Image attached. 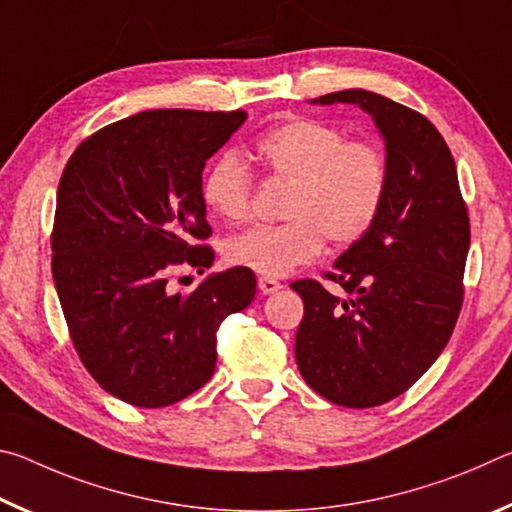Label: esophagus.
Segmentation results:
<instances>
[{
    "label": "esophagus",
    "instance_id": "esophagus-1",
    "mask_svg": "<svg viewBox=\"0 0 512 512\" xmlns=\"http://www.w3.org/2000/svg\"><path fill=\"white\" fill-rule=\"evenodd\" d=\"M257 284H259V291H262L264 296H271V293L282 289V284L277 282V280H273V277H259Z\"/></svg>",
    "mask_w": 512,
    "mask_h": 512
}]
</instances>
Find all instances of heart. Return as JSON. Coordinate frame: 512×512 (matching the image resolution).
I'll use <instances>...</instances> for the list:
<instances>
[{
    "mask_svg": "<svg viewBox=\"0 0 512 512\" xmlns=\"http://www.w3.org/2000/svg\"><path fill=\"white\" fill-rule=\"evenodd\" d=\"M255 158L273 183L287 185L277 225H255L225 241L228 264L262 277H282L334 246L357 244L377 223L393 183L386 146L350 140L343 128L320 119H291L262 135ZM201 198L223 223L250 214L253 178L237 155L225 153L207 169Z\"/></svg>",
    "mask_w": 512,
    "mask_h": 512,
    "instance_id": "obj_1",
    "label": "heart"
}]
</instances>
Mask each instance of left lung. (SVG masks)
I'll use <instances>...</instances> for the list:
<instances>
[{"instance_id":"left-lung-1","label":"left lung","mask_w":512,"mask_h":512,"mask_svg":"<svg viewBox=\"0 0 512 512\" xmlns=\"http://www.w3.org/2000/svg\"><path fill=\"white\" fill-rule=\"evenodd\" d=\"M320 103H359L386 140L393 183L377 223L318 280H296L305 302L296 332L302 379L325 400L370 409L418 381L449 341L463 307L470 214L443 135L418 110L368 90Z\"/></svg>"}]
</instances>
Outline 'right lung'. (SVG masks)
I'll list each match as a JSON object with an SVG mask.
<instances>
[{"instance_id":"add662e5","label":"right lung","mask_w":512,"mask_h":512,"mask_svg":"<svg viewBox=\"0 0 512 512\" xmlns=\"http://www.w3.org/2000/svg\"><path fill=\"white\" fill-rule=\"evenodd\" d=\"M244 121V110H146L85 137L60 176L51 273L69 339L103 391L133 406L207 384L221 323L255 298L248 268L167 289L176 266L214 262L201 173Z\"/></svg>"}]
</instances>
